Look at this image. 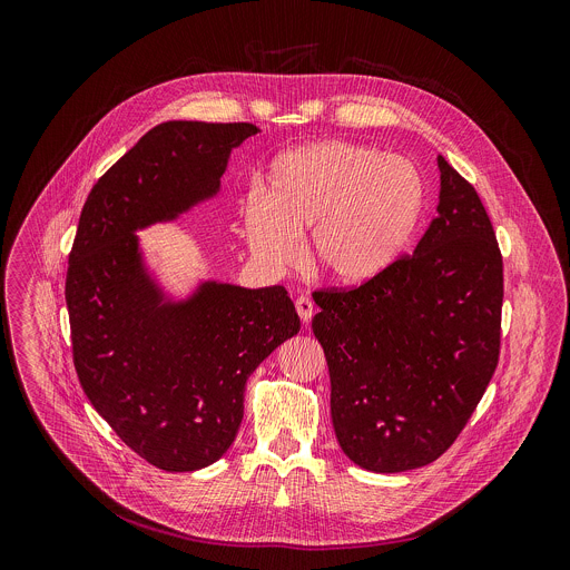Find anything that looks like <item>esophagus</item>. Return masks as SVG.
Returning a JSON list of instances; mask_svg holds the SVG:
<instances>
[{
  "label": "esophagus",
  "instance_id": "34e87169",
  "mask_svg": "<svg viewBox=\"0 0 570 570\" xmlns=\"http://www.w3.org/2000/svg\"><path fill=\"white\" fill-rule=\"evenodd\" d=\"M295 308H297V315H299V320L306 324L311 317H313V313H315V304L308 299V297H297L295 299Z\"/></svg>",
  "mask_w": 570,
  "mask_h": 570
}]
</instances>
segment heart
Masks as SVG:
<instances>
[{
  "instance_id": "1",
  "label": "heart",
  "mask_w": 570,
  "mask_h": 570,
  "mask_svg": "<svg viewBox=\"0 0 570 570\" xmlns=\"http://www.w3.org/2000/svg\"><path fill=\"white\" fill-rule=\"evenodd\" d=\"M424 207L417 169L401 155L352 141H315L282 153L268 194L248 203L243 234L273 268L299 257L307 227L308 264L343 286L383 275L409 246Z\"/></svg>"
}]
</instances>
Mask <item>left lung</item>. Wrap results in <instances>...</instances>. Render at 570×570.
<instances>
[{"label": "left lung", "mask_w": 570, "mask_h": 570, "mask_svg": "<svg viewBox=\"0 0 570 570\" xmlns=\"http://www.w3.org/2000/svg\"><path fill=\"white\" fill-rule=\"evenodd\" d=\"M438 216L415 253L361 286L313 291L341 449L376 473L438 460L501 354L503 255L482 200L440 155Z\"/></svg>", "instance_id": "left-lung-1"}]
</instances>
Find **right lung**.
Listing matches in <instances>:
<instances>
[{
	"label": "right lung",
	"mask_w": 570,
	"mask_h": 570,
	"mask_svg": "<svg viewBox=\"0 0 570 570\" xmlns=\"http://www.w3.org/2000/svg\"><path fill=\"white\" fill-rule=\"evenodd\" d=\"M255 124L167 121L97 180L69 253L71 356L95 411L161 471L216 462L243 420L250 374L299 332L284 286L203 284L161 304L132 229L218 191L227 155Z\"/></svg>",
	"instance_id": "obj_1"
}]
</instances>
